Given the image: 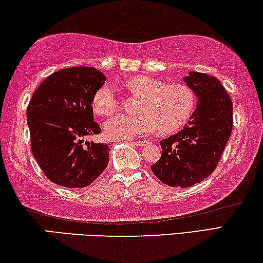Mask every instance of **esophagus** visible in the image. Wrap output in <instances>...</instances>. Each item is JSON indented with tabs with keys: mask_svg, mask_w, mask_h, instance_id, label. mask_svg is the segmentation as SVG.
<instances>
[{
	"mask_svg": "<svg viewBox=\"0 0 263 263\" xmlns=\"http://www.w3.org/2000/svg\"><path fill=\"white\" fill-rule=\"evenodd\" d=\"M130 143L136 145V147H144L147 144V141H132Z\"/></svg>",
	"mask_w": 263,
	"mask_h": 263,
	"instance_id": "obj_1",
	"label": "esophagus"
}]
</instances>
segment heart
I'll use <instances>...</instances> for the list:
<instances>
[{
  "instance_id": "b5f03b06",
  "label": "heart",
  "mask_w": 263,
  "mask_h": 263,
  "mask_svg": "<svg viewBox=\"0 0 263 263\" xmlns=\"http://www.w3.org/2000/svg\"><path fill=\"white\" fill-rule=\"evenodd\" d=\"M130 96L140 99L135 116H116L105 123L110 139H133L157 132L162 135L179 130L190 119L196 106V94L182 83L165 81L145 76H135L124 83ZM94 113L109 116L118 109L113 89L101 86L92 100Z\"/></svg>"
}]
</instances>
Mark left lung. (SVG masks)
Returning a JSON list of instances; mask_svg holds the SVG:
<instances>
[{
    "mask_svg": "<svg viewBox=\"0 0 263 263\" xmlns=\"http://www.w3.org/2000/svg\"><path fill=\"white\" fill-rule=\"evenodd\" d=\"M183 81L195 92L197 108L182 130L160 142L162 156L150 169L169 186L190 187L217 167L233 127V103L216 77L191 71Z\"/></svg>",
    "mask_w": 263,
    "mask_h": 263,
    "instance_id": "1",
    "label": "left lung"
}]
</instances>
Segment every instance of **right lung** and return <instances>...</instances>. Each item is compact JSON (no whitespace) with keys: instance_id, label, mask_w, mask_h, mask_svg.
<instances>
[{"instance_id":"right-lung-1","label":"right lung","mask_w":263,"mask_h":263,"mask_svg":"<svg viewBox=\"0 0 263 263\" xmlns=\"http://www.w3.org/2000/svg\"><path fill=\"white\" fill-rule=\"evenodd\" d=\"M106 76L97 68H63L38 86L27 122L33 157L51 182L70 189L92 184L106 169L109 145L86 140L99 134L92 100Z\"/></svg>"}]
</instances>
